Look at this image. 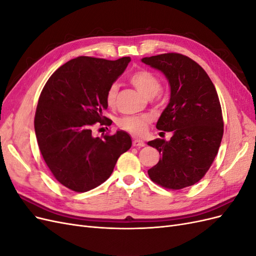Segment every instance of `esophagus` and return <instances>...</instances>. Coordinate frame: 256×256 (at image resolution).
Returning a JSON list of instances; mask_svg holds the SVG:
<instances>
[{
	"label": "esophagus",
	"mask_w": 256,
	"mask_h": 256,
	"mask_svg": "<svg viewBox=\"0 0 256 256\" xmlns=\"http://www.w3.org/2000/svg\"><path fill=\"white\" fill-rule=\"evenodd\" d=\"M132 144H134V146H136V147H143V146H145L144 141L140 140V138H134Z\"/></svg>",
	"instance_id": "1"
}]
</instances>
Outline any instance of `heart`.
I'll list each match as a JSON object with an SVG mask.
<instances>
[{
  "label": "heart",
  "instance_id": "1",
  "mask_svg": "<svg viewBox=\"0 0 256 256\" xmlns=\"http://www.w3.org/2000/svg\"><path fill=\"white\" fill-rule=\"evenodd\" d=\"M130 82L146 98H152L161 90V82L157 76L148 70H138L130 76ZM118 85L112 84L106 92V102L109 106L115 104L116 95H118ZM148 118L145 116H125L118 125L122 129L134 134H141L144 132Z\"/></svg>",
  "mask_w": 256,
  "mask_h": 256
}]
</instances>
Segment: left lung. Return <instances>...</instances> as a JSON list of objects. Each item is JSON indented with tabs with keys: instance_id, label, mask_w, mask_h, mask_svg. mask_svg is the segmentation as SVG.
I'll list each match as a JSON object with an SVG mask.
<instances>
[{
	"instance_id": "left-lung-1",
	"label": "left lung",
	"mask_w": 256,
	"mask_h": 256,
	"mask_svg": "<svg viewBox=\"0 0 256 256\" xmlns=\"http://www.w3.org/2000/svg\"><path fill=\"white\" fill-rule=\"evenodd\" d=\"M141 60L164 74L171 90L156 128L173 136L170 141L147 143L161 154L148 175L168 189L189 187L202 180L219 150L223 118L218 94L204 69L182 54L164 53Z\"/></svg>"
}]
</instances>
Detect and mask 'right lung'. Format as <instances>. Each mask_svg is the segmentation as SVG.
<instances>
[{
    "instance_id": "1",
    "label": "right lung",
    "mask_w": 256,
    "mask_h": 256,
    "mask_svg": "<svg viewBox=\"0 0 256 256\" xmlns=\"http://www.w3.org/2000/svg\"><path fill=\"white\" fill-rule=\"evenodd\" d=\"M130 60L79 56L54 72L42 88L34 120L37 143L53 176L68 189L86 192L104 182L132 144L124 130L92 134L96 122L108 124L106 92Z\"/></svg>"
}]
</instances>
